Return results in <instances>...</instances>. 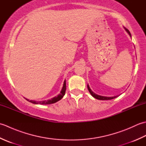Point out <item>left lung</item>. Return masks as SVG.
Masks as SVG:
<instances>
[{"instance_id": "1", "label": "left lung", "mask_w": 146, "mask_h": 146, "mask_svg": "<svg viewBox=\"0 0 146 146\" xmlns=\"http://www.w3.org/2000/svg\"><path fill=\"white\" fill-rule=\"evenodd\" d=\"M125 28V31L127 32L128 33V34L129 35H130V36H131V33H130V31H129L127 29H126L125 27H124ZM87 88H88V91H89V92L90 93V94L92 95V97H94V98H95L96 99H98V100H111V99H113V98H116L117 97H118V96H115V97H104V96H101V95H97V94H95V93H94L92 91V90L90 88V87H89V86H88V85H87Z\"/></svg>"}]
</instances>
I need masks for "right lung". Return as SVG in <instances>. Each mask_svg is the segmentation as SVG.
Returning a JSON list of instances; mask_svg holds the SVG:
<instances>
[{
  "label": "right lung",
  "mask_w": 146,
  "mask_h": 146,
  "mask_svg": "<svg viewBox=\"0 0 146 146\" xmlns=\"http://www.w3.org/2000/svg\"><path fill=\"white\" fill-rule=\"evenodd\" d=\"M65 92H66V81L64 80V83H63V86L62 88L61 91L60 92V94H59L57 97H54L51 99H49V100H44V101H35V100H29L28 99H26L27 101H29L30 102H31L33 104H41V105H47V104H54L57 102L58 101L60 100L63 97V96L65 95Z\"/></svg>",
  "instance_id": "right-lung-1"
}]
</instances>
